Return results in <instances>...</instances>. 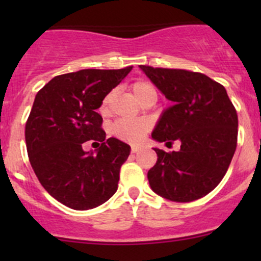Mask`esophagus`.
I'll return each mask as SVG.
<instances>
[{
	"instance_id": "1",
	"label": "esophagus",
	"mask_w": 261,
	"mask_h": 261,
	"mask_svg": "<svg viewBox=\"0 0 261 261\" xmlns=\"http://www.w3.org/2000/svg\"><path fill=\"white\" fill-rule=\"evenodd\" d=\"M141 150V147L140 146H138V145H133L131 146V152H139Z\"/></svg>"
}]
</instances>
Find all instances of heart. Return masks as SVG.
<instances>
[{
	"label": "heart",
	"mask_w": 261,
	"mask_h": 261,
	"mask_svg": "<svg viewBox=\"0 0 261 261\" xmlns=\"http://www.w3.org/2000/svg\"><path fill=\"white\" fill-rule=\"evenodd\" d=\"M134 94L141 105L145 102L154 103L158 98V92L155 87L149 81H136L131 84ZM114 97V92H109L103 97L99 106L101 115H107L110 112V103ZM150 130V122L144 118H118L111 126V134L120 140L126 143L136 144L145 136Z\"/></svg>",
	"instance_id": "b5f03b06"
}]
</instances>
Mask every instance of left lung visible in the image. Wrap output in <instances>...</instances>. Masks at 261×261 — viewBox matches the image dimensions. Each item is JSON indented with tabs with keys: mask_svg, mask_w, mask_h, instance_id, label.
Wrapping results in <instances>:
<instances>
[{
	"mask_svg": "<svg viewBox=\"0 0 261 261\" xmlns=\"http://www.w3.org/2000/svg\"><path fill=\"white\" fill-rule=\"evenodd\" d=\"M150 81L174 102L160 117L151 138L180 141L179 151L154 149L147 172L152 191L173 202L202 198L218 186L238 145V114L222 84L186 69L140 65Z\"/></svg>",
	"mask_w": 261,
	"mask_h": 261,
	"instance_id": "8db88e82",
	"label": "left lung"
}]
</instances>
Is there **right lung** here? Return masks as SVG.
Returning <instances> with one entry per match:
<instances>
[{
	"label": "right lung",
	"mask_w": 261,
	"mask_h": 261,
	"mask_svg": "<svg viewBox=\"0 0 261 261\" xmlns=\"http://www.w3.org/2000/svg\"><path fill=\"white\" fill-rule=\"evenodd\" d=\"M131 69H82L57 75L36 94L25 126L29 160L45 191L69 208H94L117 191L130 146L115 138L106 140L96 110ZM89 140L101 144L97 155L83 150Z\"/></svg>",
	"instance_id": "obj_1"
}]
</instances>
